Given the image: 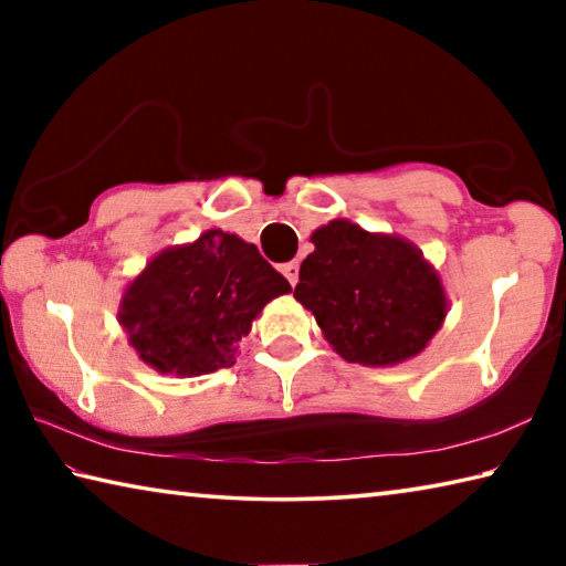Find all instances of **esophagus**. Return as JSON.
<instances>
[{"label": "esophagus", "instance_id": "1", "mask_svg": "<svg viewBox=\"0 0 566 566\" xmlns=\"http://www.w3.org/2000/svg\"><path fill=\"white\" fill-rule=\"evenodd\" d=\"M282 274L286 276V282H290L292 286L300 282V262H290V264H284L282 266Z\"/></svg>", "mask_w": 566, "mask_h": 566}]
</instances>
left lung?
Returning <instances> with one entry per match:
<instances>
[{"label": "left lung", "instance_id": "8db88e82", "mask_svg": "<svg viewBox=\"0 0 566 566\" xmlns=\"http://www.w3.org/2000/svg\"><path fill=\"white\" fill-rule=\"evenodd\" d=\"M314 252L300 270L294 300L317 319L342 359L395 367L427 349L449 302L442 276L409 239L332 219L314 229Z\"/></svg>", "mask_w": 566, "mask_h": 566}]
</instances>
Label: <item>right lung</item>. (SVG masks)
I'll return each instance as SVG.
<instances>
[{
    "mask_svg": "<svg viewBox=\"0 0 566 566\" xmlns=\"http://www.w3.org/2000/svg\"><path fill=\"white\" fill-rule=\"evenodd\" d=\"M290 282L242 237L207 229L161 249L127 284L117 319L137 357L159 375L232 367L239 342Z\"/></svg>",
    "mask_w": 566,
    "mask_h": 566,
    "instance_id": "1",
    "label": "right lung"
}]
</instances>
